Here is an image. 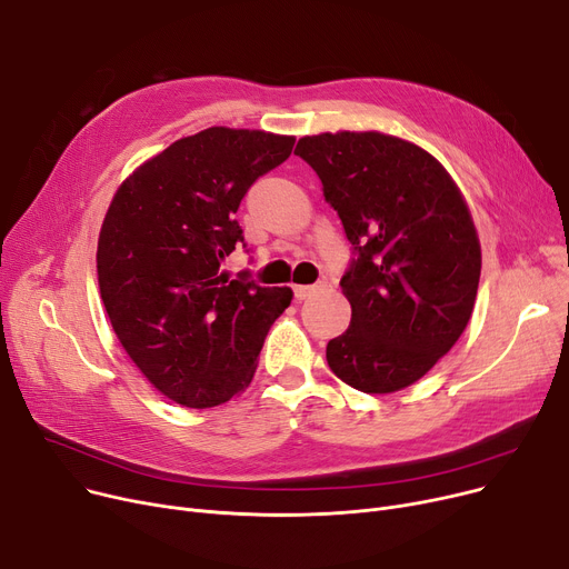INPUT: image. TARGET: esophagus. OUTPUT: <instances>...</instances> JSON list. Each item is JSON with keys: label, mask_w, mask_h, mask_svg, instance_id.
<instances>
[{"label": "esophagus", "mask_w": 569, "mask_h": 569, "mask_svg": "<svg viewBox=\"0 0 569 569\" xmlns=\"http://www.w3.org/2000/svg\"><path fill=\"white\" fill-rule=\"evenodd\" d=\"M320 286H292V292H295V300L302 302L307 300V297H311Z\"/></svg>", "instance_id": "34e87169"}]
</instances>
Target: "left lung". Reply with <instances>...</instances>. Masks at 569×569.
<instances>
[{
    "label": "left lung",
    "instance_id": "8db88e82",
    "mask_svg": "<svg viewBox=\"0 0 569 569\" xmlns=\"http://www.w3.org/2000/svg\"><path fill=\"white\" fill-rule=\"evenodd\" d=\"M295 154L318 174L352 249L339 283L352 318L327 343V365L360 392H397L470 320L482 251L468 207L429 152L395 136H307Z\"/></svg>",
    "mask_w": 569,
    "mask_h": 569
}]
</instances>
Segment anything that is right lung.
Here are the masks:
<instances>
[{"instance_id": "1", "label": "right lung", "mask_w": 569, "mask_h": 569, "mask_svg": "<svg viewBox=\"0 0 569 569\" xmlns=\"http://www.w3.org/2000/svg\"><path fill=\"white\" fill-rule=\"evenodd\" d=\"M295 138L212 127L172 142L117 189L97 269L112 330L161 395L187 408L230 401L251 382L290 288H262L221 262L247 247L234 214Z\"/></svg>"}]
</instances>
